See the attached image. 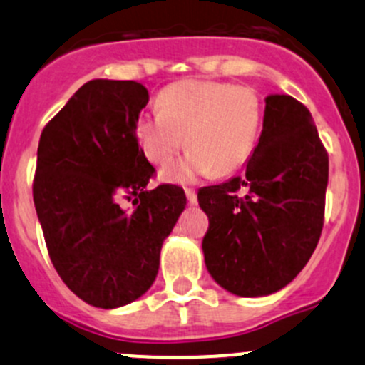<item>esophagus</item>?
I'll use <instances>...</instances> for the list:
<instances>
[{"mask_svg":"<svg viewBox=\"0 0 365 365\" xmlns=\"http://www.w3.org/2000/svg\"><path fill=\"white\" fill-rule=\"evenodd\" d=\"M185 194H187V200H189L190 205L197 203V196H196V192H194L192 189H185Z\"/></svg>","mask_w":365,"mask_h":365,"instance_id":"esophagus-1","label":"esophagus"}]
</instances>
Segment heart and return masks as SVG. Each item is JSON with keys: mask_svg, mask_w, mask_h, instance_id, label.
I'll return each instance as SVG.
<instances>
[{"mask_svg": "<svg viewBox=\"0 0 365 365\" xmlns=\"http://www.w3.org/2000/svg\"><path fill=\"white\" fill-rule=\"evenodd\" d=\"M160 113H143L134 134L152 164H168L187 143L189 153L160 171L169 183L224 176L251 157L263 120L256 91L242 84L187 79L160 91Z\"/></svg>", "mask_w": 365, "mask_h": 365, "instance_id": "heart-1", "label": "heart"}]
</instances>
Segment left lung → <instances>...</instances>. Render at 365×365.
<instances>
[{"label":"left lung","mask_w":365,"mask_h":365,"mask_svg":"<svg viewBox=\"0 0 365 365\" xmlns=\"http://www.w3.org/2000/svg\"><path fill=\"white\" fill-rule=\"evenodd\" d=\"M263 130L244 176L197 192L208 215L205 263L238 297H264L293 281L318 245L329 153L311 113L289 95L264 98Z\"/></svg>","instance_id":"8db88e82"}]
</instances>
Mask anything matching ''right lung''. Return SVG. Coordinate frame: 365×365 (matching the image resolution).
<instances>
[{
	"label": "right lung",
	"instance_id": "1",
	"mask_svg": "<svg viewBox=\"0 0 365 365\" xmlns=\"http://www.w3.org/2000/svg\"><path fill=\"white\" fill-rule=\"evenodd\" d=\"M148 98L135 81H88L40 135L33 201L47 251L70 292L93 307L148 292L187 205L176 185L146 189L155 168L134 127ZM123 199L132 210L120 208Z\"/></svg>",
	"mask_w": 365,
	"mask_h": 365
}]
</instances>
